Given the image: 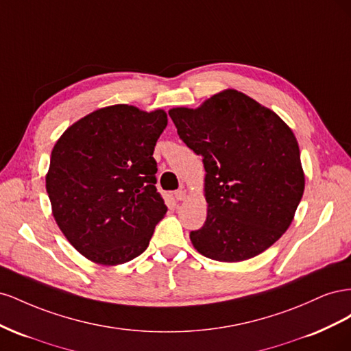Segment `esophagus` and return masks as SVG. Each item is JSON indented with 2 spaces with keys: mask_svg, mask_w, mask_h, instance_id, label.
Listing matches in <instances>:
<instances>
[{
  "mask_svg": "<svg viewBox=\"0 0 351 351\" xmlns=\"http://www.w3.org/2000/svg\"><path fill=\"white\" fill-rule=\"evenodd\" d=\"M174 197H176V200H184L186 199V190H183V189L177 190V192H174Z\"/></svg>",
  "mask_w": 351,
  "mask_h": 351,
  "instance_id": "esophagus-1",
  "label": "esophagus"
}]
</instances>
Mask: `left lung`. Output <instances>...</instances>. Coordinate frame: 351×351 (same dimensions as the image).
Returning <instances> with one entry per match:
<instances>
[{
    "mask_svg": "<svg viewBox=\"0 0 351 351\" xmlns=\"http://www.w3.org/2000/svg\"><path fill=\"white\" fill-rule=\"evenodd\" d=\"M205 167L208 217L190 232L195 249L240 262L271 247L290 227L304 192L299 143L280 117L234 89L199 108L168 111Z\"/></svg>",
    "mask_w": 351,
    "mask_h": 351,
    "instance_id": "obj_1",
    "label": "left lung"
}]
</instances>
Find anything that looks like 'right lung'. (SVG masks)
Listing matches in <instances>:
<instances>
[{
  "instance_id": "obj_1",
  "label": "right lung",
  "mask_w": 351,
  "mask_h": 351,
  "mask_svg": "<svg viewBox=\"0 0 351 351\" xmlns=\"http://www.w3.org/2000/svg\"><path fill=\"white\" fill-rule=\"evenodd\" d=\"M164 110L111 105L71 124L51 152L47 192L62 234L84 258L120 265L149 246L167 214L154 149Z\"/></svg>"
}]
</instances>
